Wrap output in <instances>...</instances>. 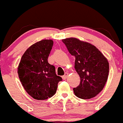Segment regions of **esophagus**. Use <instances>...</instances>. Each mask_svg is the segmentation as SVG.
<instances>
[{"label":"esophagus","mask_w":123,"mask_h":123,"mask_svg":"<svg viewBox=\"0 0 123 123\" xmlns=\"http://www.w3.org/2000/svg\"><path fill=\"white\" fill-rule=\"evenodd\" d=\"M68 73H65V74H64L63 76H62V78L63 79H67V78H68Z\"/></svg>","instance_id":"esophagus-1"}]
</instances>
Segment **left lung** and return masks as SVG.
<instances>
[{
	"instance_id": "8db88e82",
	"label": "left lung",
	"mask_w": 123,
	"mask_h": 123,
	"mask_svg": "<svg viewBox=\"0 0 123 123\" xmlns=\"http://www.w3.org/2000/svg\"><path fill=\"white\" fill-rule=\"evenodd\" d=\"M69 54L75 56L74 68L81 81L74 88L75 95L82 99H89L98 94L108 79V60L94 45L69 37L62 40Z\"/></svg>"
}]
</instances>
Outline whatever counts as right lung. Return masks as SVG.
Here are the masks:
<instances>
[{
	"label": "right lung",
	"instance_id": "add662e5",
	"mask_svg": "<svg viewBox=\"0 0 123 123\" xmlns=\"http://www.w3.org/2000/svg\"><path fill=\"white\" fill-rule=\"evenodd\" d=\"M53 45L51 39L32 44L25 51L18 65V76L24 89L38 100L52 97L56 93L58 82L62 80L47 60Z\"/></svg>",
	"mask_w": 123,
	"mask_h": 123
}]
</instances>
